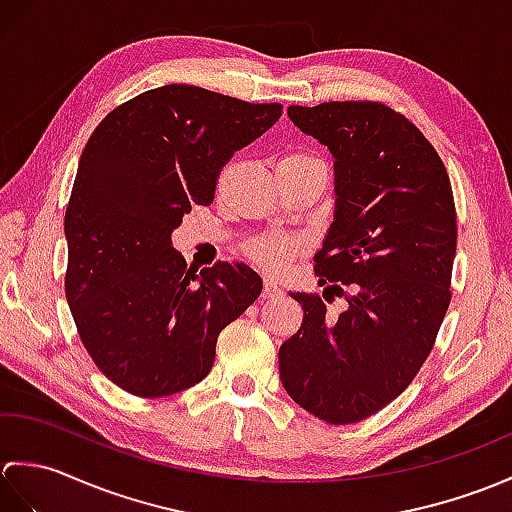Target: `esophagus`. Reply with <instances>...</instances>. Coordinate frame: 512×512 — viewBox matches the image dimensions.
I'll list each match as a JSON object with an SVG mask.
<instances>
[{"mask_svg":"<svg viewBox=\"0 0 512 512\" xmlns=\"http://www.w3.org/2000/svg\"><path fill=\"white\" fill-rule=\"evenodd\" d=\"M262 295H264V299H275V297H281L284 295V290H281L275 281H264V290H262Z\"/></svg>","mask_w":512,"mask_h":512,"instance_id":"esophagus-1","label":"esophagus"}]
</instances>
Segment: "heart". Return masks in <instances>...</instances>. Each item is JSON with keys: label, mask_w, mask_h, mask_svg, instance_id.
Masks as SVG:
<instances>
[{"label": "heart", "mask_w": 512, "mask_h": 512, "mask_svg": "<svg viewBox=\"0 0 512 512\" xmlns=\"http://www.w3.org/2000/svg\"><path fill=\"white\" fill-rule=\"evenodd\" d=\"M303 167H323V160L314 154H308V151H290L284 158L279 160L277 171L284 169H303ZM299 244L295 239L284 237V235H266L255 239L250 244V257L255 259L259 266H264L268 270H281L286 268L292 257L297 255Z\"/></svg>", "instance_id": "b5f03b06"}]
</instances>
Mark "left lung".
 I'll return each instance as SVG.
<instances>
[{
    "instance_id": "1",
    "label": "left lung",
    "mask_w": 512,
    "mask_h": 512,
    "mask_svg": "<svg viewBox=\"0 0 512 512\" xmlns=\"http://www.w3.org/2000/svg\"><path fill=\"white\" fill-rule=\"evenodd\" d=\"M288 118L334 158V220L314 273L350 295L330 317L321 297L290 292L303 323L279 347V378L312 416L350 424L398 398L436 341L458 242L453 191L438 151L383 103L290 105Z\"/></svg>"
}]
</instances>
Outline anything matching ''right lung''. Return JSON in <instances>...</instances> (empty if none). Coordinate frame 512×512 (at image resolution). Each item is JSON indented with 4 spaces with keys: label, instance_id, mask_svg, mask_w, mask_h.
Returning <instances> with one entry per match:
<instances>
[{
    "label": "right lung",
    "instance_id": "obj_1",
    "mask_svg": "<svg viewBox=\"0 0 512 512\" xmlns=\"http://www.w3.org/2000/svg\"><path fill=\"white\" fill-rule=\"evenodd\" d=\"M279 116V103L173 83L118 105L85 145L65 211V297L92 361L129 394L200 383L217 336L262 292L239 262L191 275L171 233L191 206L213 202L220 169Z\"/></svg>",
    "mask_w": 512,
    "mask_h": 512
}]
</instances>
